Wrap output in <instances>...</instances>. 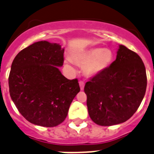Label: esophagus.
Segmentation results:
<instances>
[{
    "instance_id": "obj_1",
    "label": "esophagus",
    "mask_w": 154,
    "mask_h": 154,
    "mask_svg": "<svg viewBox=\"0 0 154 154\" xmlns=\"http://www.w3.org/2000/svg\"><path fill=\"white\" fill-rule=\"evenodd\" d=\"M79 85H80V88L81 90L84 89V87H85V82L83 81H80L79 82Z\"/></svg>"
}]
</instances>
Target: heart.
<instances>
[{
	"instance_id": "b5f03b06",
	"label": "heart",
	"mask_w": 154,
	"mask_h": 154,
	"mask_svg": "<svg viewBox=\"0 0 154 154\" xmlns=\"http://www.w3.org/2000/svg\"><path fill=\"white\" fill-rule=\"evenodd\" d=\"M75 61L84 67L86 75L91 76L106 69L114 59L112 52L108 49L94 47L73 56Z\"/></svg>"
}]
</instances>
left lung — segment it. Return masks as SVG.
Listing matches in <instances>:
<instances>
[{
	"label": "left lung",
	"mask_w": 154,
	"mask_h": 154,
	"mask_svg": "<svg viewBox=\"0 0 154 154\" xmlns=\"http://www.w3.org/2000/svg\"><path fill=\"white\" fill-rule=\"evenodd\" d=\"M146 83V69L141 58L120 45L116 60L85 83L84 91L91 119L101 126L128 121L139 108Z\"/></svg>",
	"instance_id": "1"
}]
</instances>
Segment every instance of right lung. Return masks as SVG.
I'll list each match as a JSON object with an SVG mask.
<instances>
[{"mask_svg": "<svg viewBox=\"0 0 154 154\" xmlns=\"http://www.w3.org/2000/svg\"><path fill=\"white\" fill-rule=\"evenodd\" d=\"M63 53L58 43L39 41L22 49L13 61L8 79L11 99L33 125H60L80 91L78 79H68L58 69L63 65Z\"/></svg>", "mask_w": 154, "mask_h": 154, "instance_id": "right-lung-1", "label": "right lung"}]
</instances>
